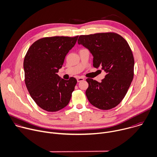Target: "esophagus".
Instances as JSON below:
<instances>
[{"label":"esophagus","mask_w":157,"mask_h":157,"mask_svg":"<svg viewBox=\"0 0 157 157\" xmlns=\"http://www.w3.org/2000/svg\"><path fill=\"white\" fill-rule=\"evenodd\" d=\"M85 80V79H84V78H83V77H77V82H80L83 81V80Z\"/></svg>","instance_id":"1"}]
</instances>
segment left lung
Segmentation results:
<instances>
[{
  "instance_id": "obj_1",
  "label": "left lung",
  "mask_w": 157,
  "mask_h": 157,
  "mask_svg": "<svg viewBox=\"0 0 157 157\" xmlns=\"http://www.w3.org/2000/svg\"><path fill=\"white\" fill-rule=\"evenodd\" d=\"M78 43L93 55V67L106 72L100 83L90 78L86 80L88 101L103 110L116 107L126 96L134 77V59L129 44L113 32L80 35Z\"/></svg>"
}]
</instances>
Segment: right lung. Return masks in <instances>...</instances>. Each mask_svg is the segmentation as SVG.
Segmentation results:
<instances>
[{
  "label": "right lung",
  "mask_w": 157,
  "mask_h": 157,
  "mask_svg": "<svg viewBox=\"0 0 157 157\" xmlns=\"http://www.w3.org/2000/svg\"><path fill=\"white\" fill-rule=\"evenodd\" d=\"M78 36L41 38L28 49L23 61L25 82L31 98L43 109L56 112L69 103L77 80L57 75Z\"/></svg>",
  "instance_id": "obj_1"
}]
</instances>
